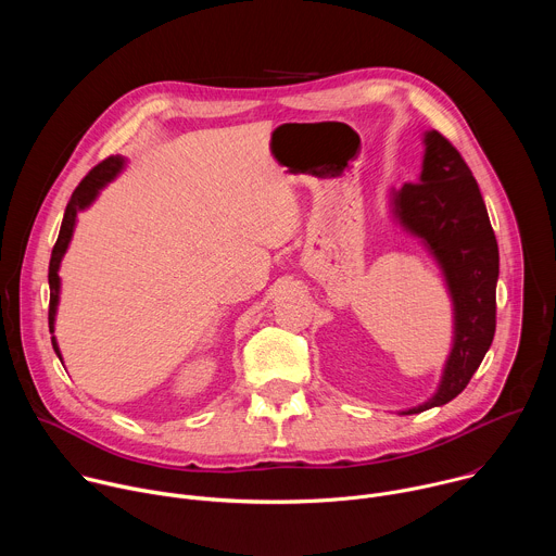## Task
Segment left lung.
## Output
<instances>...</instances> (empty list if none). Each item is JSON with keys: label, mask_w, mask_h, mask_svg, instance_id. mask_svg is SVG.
<instances>
[{"label": "left lung", "mask_w": 556, "mask_h": 556, "mask_svg": "<svg viewBox=\"0 0 556 556\" xmlns=\"http://www.w3.org/2000/svg\"><path fill=\"white\" fill-rule=\"evenodd\" d=\"M393 217L435 257L453 301V348L431 399L403 416L451 403L484 361L495 337L500 251L478 180L459 151L435 129L425 131L418 182L391 191Z\"/></svg>", "instance_id": "left-lung-1"}]
</instances>
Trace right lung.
Returning <instances> with one entry per match:
<instances>
[{
	"mask_svg": "<svg viewBox=\"0 0 556 556\" xmlns=\"http://www.w3.org/2000/svg\"><path fill=\"white\" fill-rule=\"evenodd\" d=\"M125 167V157L121 155H110L105 157V161L101 165H97L81 182H78V187L74 189L67 206H65V213H63V222H61V230H59V237H56V244L52 249V257H50V268H48V283H50V309H48V326H50V332L54 334V316H56V305H59V288H61V279H59V266H61V260L67 251V244L72 240V232H74V224H76V213L88 208L99 191L112 182ZM52 348L56 352V356L61 358V352H59V345H56V339L52 337Z\"/></svg>",
	"mask_w": 556,
	"mask_h": 556,
	"instance_id": "right-lung-1",
	"label": "right lung"
}]
</instances>
